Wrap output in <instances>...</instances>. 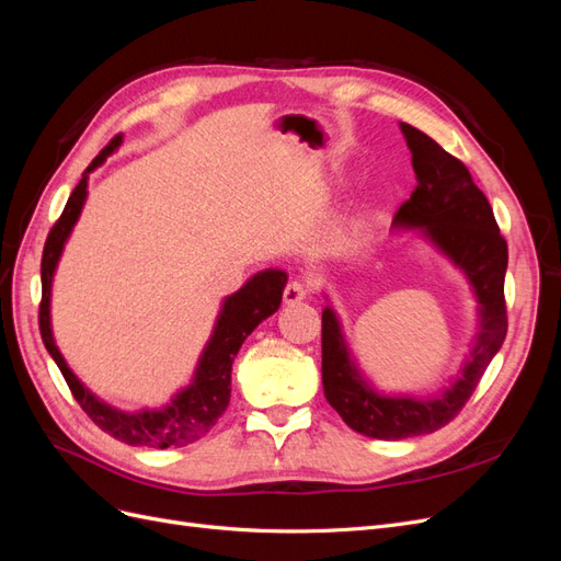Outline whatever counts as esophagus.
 <instances>
[{
  "label": "esophagus",
  "instance_id": "obj_1",
  "mask_svg": "<svg viewBox=\"0 0 561 561\" xmlns=\"http://www.w3.org/2000/svg\"><path fill=\"white\" fill-rule=\"evenodd\" d=\"M311 293V283L304 280V278H293L290 283L285 285L283 290V301L285 304H297L301 299H307Z\"/></svg>",
  "mask_w": 561,
  "mask_h": 561
}]
</instances>
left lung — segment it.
<instances>
[{"label":"left lung","mask_w":561,"mask_h":561,"mask_svg":"<svg viewBox=\"0 0 561 561\" xmlns=\"http://www.w3.org/2000/svg\"><path fill=\"white\" fill-rule=\"evenodd\" d=\"M412 151L416 186L398 208V227H421L447 257L466 271L480 301V336L463 375L431 400L383 398L355 369L332 309L322 311V386L325 398L355 433L377 439H404L435 433L458 416L478 388L507 332L505 268L507 243L494 210L472 182L463 161L451 157L426 133L402 124Z\"/></svg>","instance_id":"obj_1"}]
</instances>
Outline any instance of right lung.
I'll use <instances>...</instances> for the list:
<instances>
[{
  "label": "right lung",
  "mask_w": 561,
  "mask_h": 561,
  "mask_svg": "<svg viewBox=\"0 0 561 561\" xmlns=\"http://www.w3.org/2000/svg\"><path fill=\"white\" fill-rule=\"evenodd\" d=\"M122 145V135H114L110 145L100 151L91 161V165L83 171V178L75 186V192L67 198V206L62 215L50 227L48 239L42 252V301H39V332L44 339V346L50 353V358L60 367L62 377L70 386L75 400L98 428H103L107 435L122 439L133 447H184L192 445L196 439L206 435L217 419L225 414L229 396H231V363L239 353L245 336L260 325L264 318L276 313L283 299V287L287 276L283 271H264L250 278L239 293L227 297L222 313L217 318L215 332L210 342L201 355V363L196 367V377L190 388L180 390L173 402L163 407V410H145V412H118L114 407L100 402L91 390L83 388L79 379L72 375L70 367L62 360V355L50 334V280H54V271L60 260L62 245L70 236L77 217L81 213L83 198H87V180L93 168L103 163L112 151Z\"/></svg>",
  "instance_id": "1"
}]
</instances>
